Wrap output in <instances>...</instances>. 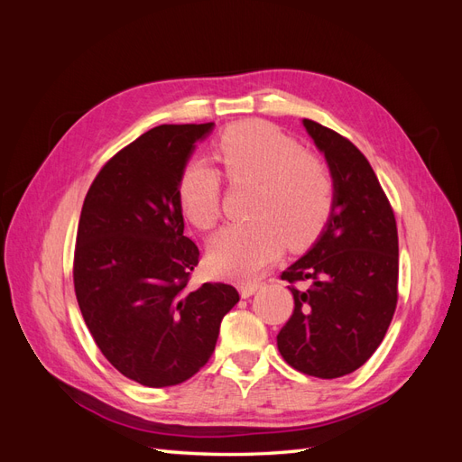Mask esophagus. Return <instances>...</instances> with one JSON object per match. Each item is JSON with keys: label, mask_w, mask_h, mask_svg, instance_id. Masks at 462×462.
<instances>
[{"label": "esophagus", "mask_w": 462, "mask_h": 462, "mask_svg": "<svg viewBox=\"0 0 462 462\" xmlns=\"http://www.w3.org/2000/svg\"><path fill=\"white\" fill-rule=\"evenodd\" d=\"M260 285H262L260 282H243L241 283V297L248 299L250 295H254Z\"/></svg>", "instance_id": "1"}]
</instances>
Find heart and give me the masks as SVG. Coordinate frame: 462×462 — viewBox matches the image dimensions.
I'll use <instances>...</instances> for the list:
<instances>
[{"label":"heart","mask_w":462,"mask_h":462,"mask_svg":"<svg viewBox=\"0 0 462 462\" xmlns=\"http://www.w3.org/2000/svg\"><path fill=\"white\" fill-rule=\"evenodd\" d=\"M214 156L231 185L256 183L248 206L256 217L233 223L209 245V262L219 273L254 275L279 254L285 239L291 246H304L328 226L335 202L329 167L273 125H231L216 141ZM177 194L194 227L209 231L217 226L223 199L217 167L189 162Z\"/></svg>","instance_id":"1"}]
</instances>
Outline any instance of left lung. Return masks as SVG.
I'll list each match as a JSON object with an SVG mask.
<instances>
[{
  "mask_svg": "<svg viewBox=\"0 0 462 462\" xmlns=\"http://www.w3.org/2000/svg\"><path fill=\"white\" fill-rule=\"evenodd\" d=\"M335 183L333 212L309 254L282 272L295 309L277 335L289 366L333 380L358 370L397 309V221L370 162L348 138L304 119Z\"/></svg>",
  "mask_w": 462,
  "mask_h": 462,
  "instance_id": "8db88e82",
  "label": "left lung"
}]
</instances>
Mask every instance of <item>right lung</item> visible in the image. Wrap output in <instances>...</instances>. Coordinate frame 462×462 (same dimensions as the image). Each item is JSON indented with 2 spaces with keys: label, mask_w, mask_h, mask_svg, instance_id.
I'll list each match as a JSON object with an SVG mask.
<instances>
[{
  "label": "right lung",
  "mask_w": 462,
  "mask_h": 462,
  "mask_svg": "<svg viewBox=\"0 0 462 462\" xmlns=\"http://www.w3.org/2000/svg\"><path fill=\"white\" fill-rule=\"evenodd\" d=\"M214 123L160 125L96 175L79 219L73 282L109 365L146 387L187 382L212 356L239 302L227 283L190 289L200 250L183 235L179 179Z\"/></svg>",
  "instance_id": "add662e5"
}]
</instances>
